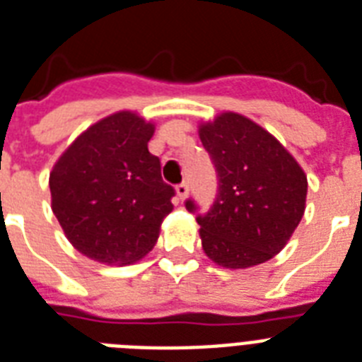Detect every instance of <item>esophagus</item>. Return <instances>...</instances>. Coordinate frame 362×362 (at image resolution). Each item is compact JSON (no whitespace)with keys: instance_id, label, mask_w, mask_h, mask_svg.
Here are the masks:
<instances>
[{"instance_id":"1","label":"esophagus","mask_w":362,"mask_h":362,"mask_svg":"<svg viewBox=\"0 0 362 362\" xmlns=\"http://www.w3.org/2000/svg\"><path fill=\"white\" fill-rule=\"evenodd\" d=\"M187 193H189V186H187V182H182V184H178V186H176V197L180 199V201H184V199L187 197Z\"/></svg>"}]
</instances>
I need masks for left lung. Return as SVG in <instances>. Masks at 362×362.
<instances>
[{
    "mask_svg": "<svg viewBox=\"0 0 362 362\" xmlns=\"http://www.w3.org/2000/svg\"><path fill=\"white\" fill-rule=\"evenodd\" d=\"M218 173L212 209L197 216L204 253L223 269H247L284 250L306 209L308 180L297 159L261 125L221 112L199 125ZM186 209L197 206L187 201Z\"/></svg>",
    "mask_w": 362,
    "mask_h": 362,
    "instance_id": "1",
    "label": "left lung"
}]
</instances>
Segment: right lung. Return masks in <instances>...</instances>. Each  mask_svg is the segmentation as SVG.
I'll return each instance as SVG.
<instances>
[{
    "label": "right lung",
    "instance_id": "obj_1",
    "mask_svg": "<svg viewBox=\"0 0 362 362\" xmlns=\"http://www.w3.org/2000/svg\"><path fill=\"white\" fill-rule=\"evenodd\" d=\"M152 122L120 110L82 131L52 167V212L67 240L105 264H131L158 242L175 189L148 152Z\"/></svg>",
    "mask_w": 362,
    "mask_h": 362
}]
</instances>
